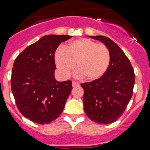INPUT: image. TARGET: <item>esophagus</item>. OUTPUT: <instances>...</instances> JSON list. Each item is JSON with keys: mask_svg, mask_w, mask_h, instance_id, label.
<instances>
[{"mask_svg": "<svg viewBox=\"0 0 150 150\" xmlns=\"http://www.w3.org/2000/svg\"><path fill=\"white\" fill-rule=\"evenodd\" d=\"M72 86H73V87L79 86V83H77V82L73 81V82H72Z\"/></svg>", "mask_w": 150, "mask_h": 150, "instance_id": "1", "label": "esophagus"}]
</instances>
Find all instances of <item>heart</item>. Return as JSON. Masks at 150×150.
Here are the masks:
<instances>
[{
  "label": "heart",
  "mask_w": 150,
  "mask_h": 150,
  "mask_svg": "<svg viewBox=\"0 0 150 150\" xmlns=\"http://www.w3.org/2000/svg\"><path fill=\"white\" fill-rule=\"evenodd\" d=\"M110 52L106 45L87 38L74 40L57 50L55 64L62 77L76 71L87 81L98 80L107 72L110 63Z\"/></svg>",
  "instance_id": "b5f03b06"
}]
</instances>
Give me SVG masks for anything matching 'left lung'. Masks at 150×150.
Masks as SVG:
<instances>
[{
	"mask_svg": "<svg viewBox=\"0 0 150 150\" xmlns=\"http://www.w3.org/2000/svg\"><path fill=\"white\" fill-rule=\"evenodd\" d=\"M108 47L110 63L98 80L82 83L83 105L90 120L99 124L116 122L126 109L133 95L135 75L129 59L120 46L104 36H89Z\"/></svg>",
	"mask_w": 150,
	"mask_h": 150,
	"instance_id": "1",
	"label": "left lung"
}]
</instances>
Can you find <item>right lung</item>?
Listing matches in <instances>:
<instances>
[{
  "mask_svg": "<svg viewBox=\"0 0 150 150\" xmlns=\"http://www.w3.org/2000/svg\"><path fill=\"white\" fill-rule=\"evenodd\" d=\"M71 38L43 36L28 46L14 62L12 91L18 110L30 121L48 124L59 117L64 108L72 83L55 79V52L62 42Z\"/></svg>",
  "mask_w": 150,
  "mask_h": 150,
  "instance_id": "right-lung-1",
  "label": "right lung"
}]
</instances>
